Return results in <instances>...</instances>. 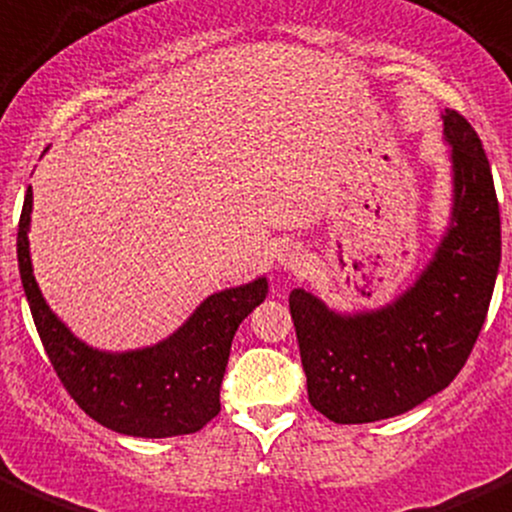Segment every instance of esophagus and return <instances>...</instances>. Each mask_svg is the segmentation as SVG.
Returning a JSON list of instances; mask_svg holds the SVG:
<instances>
[{
	"mask_svg": "<svg viewBox=\"0 0 512 512\" xmlns=\"http://www.w3.org/2000/svg\"><path fill=\"white\" fill-rule=\"evenodd\" d=\"M277 265H280V270L290 272V275H297V272L305 270L307 255L305 250H302V245H297V242L282 245V250L277 252Z\"/></svg>",
	"mask_w": 512,
	"mask_h": 512,
	"instance_id": "1",
	"label": "esophagus"
}]
</instances>
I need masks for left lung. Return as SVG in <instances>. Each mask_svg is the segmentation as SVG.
<instances>
[{"label": "left lung", "mask_w": 512, "mask_h": 512, "mask_svg": "<svg viewBox=\"0 0 512 512\" xmlns=\"http://www.w3.org/2000/svg\"><path fill=\"white\" fill-rule=\"evenodd\" d=\"M450 147V217L415 280L380 307L342 312L295 287L307 398L340 425L418 408L463 370L480 335L500 267V210L483 142L455 109L443 112Z\"/></svg>", "instance_id": "left-lung-1"}]
</instances>
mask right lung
<instances>
[{
	"label": "right lung",
	"instance_id": "add662e5",
	"mask_svg": "<svg viewBox=\"0 0 512 512\" xmlns=\"http://www.w3.org/2000/svg\"><path fill=\"white\" fill-rule=\"evenodd\" d=\"M47 152V150H44ZM32 187L24 197L17 260L42 345L74 403L132 438L197 433L220 413V385L240 322L267 297V277L207 295L172 335L137 350H99L79 340L47 305L29 255Z\"/></svg>",
	"mask_w": 512,
	"mask_h": 512
}]
</instances>
